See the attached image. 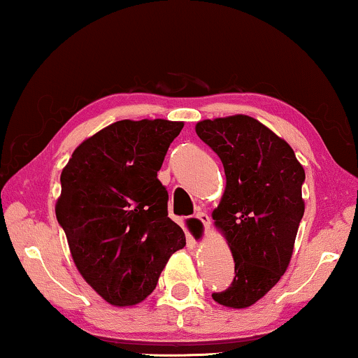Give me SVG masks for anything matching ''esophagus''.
Segmentation results:
<instances>
[{"label":"esophagus","instance_id":"esophagus-1","mask_svg":"<svg viewBox=\"0 0 358 358\" xmlns=\"http://www.w3.org/2000/svg\"><path fill=\"white\" fill-rule=\"evenodd\" d=\"M195 218H197L199 222L203 224L205 233H208V229H210V223H212V220H210L208 215H207V213H203V212H199L197 215H195Z\"/></svg>","mask_w":358,"mask_h":358}]
</instances>
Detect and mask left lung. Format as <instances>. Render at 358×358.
I'll use <instances>...</instances> for the list:
<instances>
[{
    "mask_svg": "<svg viewBox=\"0 0 358 358\" xmlns=\"http://www.w3.org/2000/svg\"><path fill=\"white\" fill-rule=\"evenodd\" d=\"M222 159L227 187L212 217L234 259V280L213 293L220 305L241 310L266 296L290 264L305 213V169L292 146L249 115L195 125Z\"/></svg>",
    "mask_w": 358,
    "mask_h": 358,
    "instance_id": "1",
    "label": "left lung"
}]
</instances>
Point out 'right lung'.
<instances>
[{
    "mask_svg": "<svg viewBox=\"0 0 358 358\" xmlns=\"http://www.w3.org/2000/svg\"><path fill=\"white\" fill-rule=\"evenodd\" d=\"M182 127L164 119L119 120L83 141L62 171L55 213L73 262L114 306L143 301L169 257L185 246L158 179Z\"/></svg>",
    "mask_w": 358,
    "mask_h": 358,
    "instance_id": "right-lung-1",
    "label": "right lung"
}]
</instances>
